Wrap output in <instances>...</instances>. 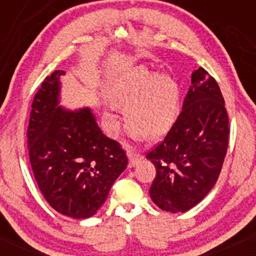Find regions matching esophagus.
Here are the masks:
<instances>
[{
	"label": "esophagus",
	"mask_w": 256,
	"mask_h": 256,
	"mask_svg": "<svg viewBox=\"0 0 256 256\" xmlns=\"http://www.w3.org/2000/svg\"><path fill=\"white\" fill-rule=\"evenodd\" d=\"M125 149L126 152H128V160H130V166H136L137 164L142 160V155L138 154V152L128 144H125Z\"/></svg>",
	"instance_id": "34e87169"
}]
</instances>
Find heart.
<instances>
[{
  "instance_id": "1",
  "label": "heart",
  "mask_w": 256,
  "mask_h": 256,
  "mask_svg": "<svg viewBox=\"0 0 256 256\" xmlns=\"http://www.w3.org/2000/svg\"><path fill=\"white\" fill-rule=\"evenodd\" d=\"M108 104L124 110L128 128L144 140H156L168 131L177 116L179 89L170 76L158 74L144 67L132 68L106 86ZM113 125L114 118L104 113Z\"/></svg>"
}]
</instances>
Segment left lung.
<instances>
[{
  "label": "left lung",
  "instance_id": "8db88e82",
  "mask_svg": "<svg viewBox=\"0 0 256 256\" xmlns=\"http://www.w3.org/2000/svg\"><path fill=\"white\" fill-rule=\"evenodd\" d=\"M228 116L218 83L200 67L165 140L146 154L156 168L150 198L166 212H186L218 180L228 144Z\"/></svg>",
  "mask_w": 256,
  "mask_h": 256
}]
</instances>
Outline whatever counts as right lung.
Returning <instances> with one entry per match:
<instances>
[{"mask_svg":"<svg viewBox=\"0 0 256 256\" xmlns=\"http://www.w3.org/2000/svg\"><path fill=\"white\" fill-rule=\"evenodd\" d=\"M64 71L48 76L34 95L28 128L32 171L44 198L74 219L95 216L128 166L120 144L100 130L90 108L58 106Z\"/></svg>","mask_w":256,"mask_h":256,"instance_id":"add662e5","label":"right lung"}]
</instances>
